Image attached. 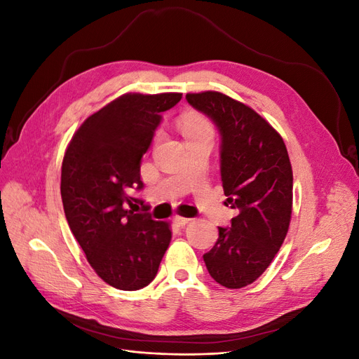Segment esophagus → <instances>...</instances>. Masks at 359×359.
Here are the masks:
<instances>
[{"mask_svg": "<svg viewBox=\"0 0 359 359\" xmlns=\"http://www.w3.org/2000/svg\"><path fill=\"white\" fill-rule=\"evenodd\" d=\"M173 222H175L178 226H186V224L190 222V219H187V217L175 215V217H173Z\"/></svg>", "mask_w": 359, "mask_h": 359, "instance_id": "34e87169", "label": "esophagus"}]
</instances>
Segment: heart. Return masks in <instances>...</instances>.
Segmentation results:
<instances>
[{
	"label": "heart",
	"mask_w": 359,
	"mask_h": 359,
	"mask_svg": "<svg viewBox=\"0 0 359 359\" xmlns=\"http://www.w3.org/2000/svg\"><path fill=\"white\" fill-rule=\"evenodd\" d=\"M178 127L186 140L198 136H212V127L210 121L198 114H189L181 116L178 119Z\"/></svg>",
	"instance_id": "1"
}]
</instances>
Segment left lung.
Returning a JSON list of instances; mask_svg holds the SVG:
<instances>
[{
	"instance_id": "1",
	"label": "left lung",
	"mask_w": 359,
	"mask_h": 359,
	"mask_svg": "<svg viewBox=\"0 0 359 359\" xmlns=\"http://www.w3.org/2000/svg\"><path fill=\"white\" fill-rule=\"evenodd\" d=\"M186 99L219 127L226 205L238 211L231 227H219L205 265L217 283L241 289L265 273L289 231L293 175L287 149L265 118L229 95L203 91Z\"/></svg>"
}]
</instances>
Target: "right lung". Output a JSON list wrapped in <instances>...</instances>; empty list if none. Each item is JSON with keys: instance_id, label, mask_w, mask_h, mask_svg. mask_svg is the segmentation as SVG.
Returning a JSON list of instances; mask_svg holds the SVG:
<instances>
[{"instance_id": "add662e5", "label": "right lung", "mask_w": 359, "mask_h": 359, "mask_svg": "<svg viewBox=\"0 0 359 359\" xmlns=\"http://www.w3.org/2000/svg\"><path fill=\"white\" fill-rule=\"evenodd\" d=\"M181 97L119 95L85 119L62 158L61 198L70 231L97 276L119 290L148 286L170 243V223L136 212L148 206L130 193L144 187L140 160L161 121L160 112Z\"/></svg>"}]
</instances>
